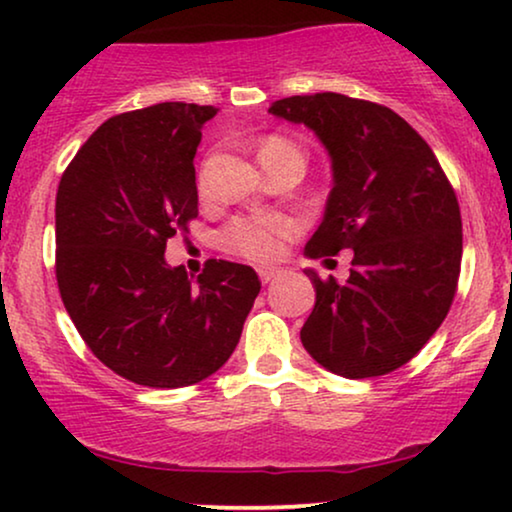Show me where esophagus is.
<instances>
[{
  "label": "esophagus",
  "mask_w": 512,
  "mask_h": 512,
  "mask_svg": "<svg viewBox=\"0 0 512 512\" xmlns=\"http://www.w3.org/2000/svg\"><path fill=\"white\" fill-rule=\"evenodd\" d=\"M277 275H279V270H277V268H258V277H261V282H263V284L272 282V279H275Z\"/></svg>",
  "instance_id": "34e87169"
}]
</instances>
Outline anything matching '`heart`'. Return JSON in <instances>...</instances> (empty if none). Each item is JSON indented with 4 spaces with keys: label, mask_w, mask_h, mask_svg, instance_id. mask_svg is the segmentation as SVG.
I'll use <instances>...</instances> for the list:
<instances>
[{
    "label": "heart",
    "mask_w": 512,
    "mask_h": 512,
    "mask_svg": "<svg viewBox=\"0 0 512 512\" xmlns=\"http://www.w3.org/2000/svg\"><path fill=\"white\" fill-rule=\"evenodd\" d=\"M286 153H300V149L291 139L272 135L261 144V163L277 156H286ZM200 191H207V170L200 172L198 177ZM296 226L293 221L286 219H272V216H237L221 230L219 242L221 247L230 251V254L249 258V261H272L284 251V242Z\"/></svg>",
    "instance_id": "heart-1"
}]
</instances>
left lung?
<instances>
[{
    "mask_svg": "<svg viewBox=\"0 0 512 512\" xmlns=\"http://www.w3.org/2000/svg\"><path fill=\"white\" fill-rule=\"evenodd\" d=\"M270 114L305 123L328 149L333 188L310 258L352 249L347 282L305 270L317 303L300 340L349 380L387 375L422 349L457 293V193L422 135L382 104L340 93L293 95Z\"/></svg>",
    "mask_w": 512,
    "mask_h": 512,
    "instance_id": "obj_1",
    "label": "left lung"
}]
</instances>
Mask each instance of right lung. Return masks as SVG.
Wrapping results in <instances>:
<instances>
[{
	"mask_svg": "<svg viewBox=\"0 0 512 512\" xmlns=\"http://www.w3.org/2000/svg\"><path fill=\"white\" fill-rule=\"evenodd\" d=\"M216 111L163 102L109 118L55 195L65 310L104 366L144 387H188L216 373L261 291L249 265L209 258L193 282L163 256L198 216L193 158Z\"/></svg>",
	"mask_w": 512,
	"mask_h": 512,
	"instance_id": "add662e5",
	"label": "right lung"
}]
</instances>
